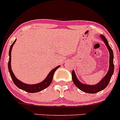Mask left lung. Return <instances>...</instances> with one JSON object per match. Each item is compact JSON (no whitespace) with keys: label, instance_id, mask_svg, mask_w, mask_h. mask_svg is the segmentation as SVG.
I'll list each match as a JSON object with an SVG mask.
<instances>
[{"label":"left lung","instance_id":"1","mask_svg":"<svg viewBox=\"0 0 120 120\" xmlns=\"http://www.w3.org/2000/svg\"><path fill=\"white\" fill-rule=\"evenodd\" d=\"M101 38L102 40L104 41V43L106 44V47H107L109 51V54H110V57H109V69L108 72L107 74L105 75L104 78L103 79L101 80L100 82H98L97 84L93 85H86V84H82L81 82H80L78 80H77V77H76V75L74 71H72V80L73 81V83L75 85L77 86L79 89L82 90V92H85V93H96L97 92L101 91V90L104 89L106 86L108 85L109 81L111 79L112 76L114 72V64H113V52L112 49L110 48V47L109 45L108 41L106 40V38L104 36V35H101Z\"/></svg>","mask_w":120,"mask_h":120}]
</instances>
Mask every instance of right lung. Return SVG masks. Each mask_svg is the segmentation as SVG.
<instances>
[{"label":"right lung","mask_w":120,"mask_h":120,"mask_svg":"<svg viewBox=\"0 0 120 120\" xmlns=\"http://www.w3.org/2000/svg\"><path fill=\"white\" fill-rule=\"evenodd\" d=\"M16 40L14 41V43L12 44L10 47V51H9V61L8 63V70L10 72V76H11V79L13 80V82L15 84L16 86H18V88L20 89H22V90H24V91L28 92V93H36V92H39L41 91L42 90H44V89H45L46 88L48 87L49 86L50 84H51L52 79H53V75L55 73V71H56V69L60 67V65L56 67V68H54L53 69H52L51 72H49V73L48 74L47 77H46V79L44 80L43 81H42L40 83H39L38 84H34V85H30V84H25L24 82H21L20 81H19L18 79L16 78V77L13 73L12 71L11 67V49L12 48L13 45H14V43H15Z\"/></svg>","instance_id":"obj_1"}]
</instances>
